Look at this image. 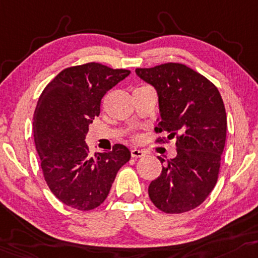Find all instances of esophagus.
<instances>
[{
    "label": "esophagus",
    "instance_id": "esophagus-1",
    "mask_svg": "<svg viewBox=\"0 0 258 258\" xmlns=\"http://www.w3.org/2000/svg\"><path fill=\"white\" fill-rule=\"evenodd\" d=\"M145 153L143 150H139V149H132L131 150V156L133 159H138V157H143Z\"/></svg>",
    "mask_w": 258,
    "mask_h": 258
}]
</instances>
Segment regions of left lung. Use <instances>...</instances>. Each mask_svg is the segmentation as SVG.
I'll list each match as a JSON object with an SVG mask.
<instances>
[{
  "instance_id": "1",
  "label": "left lung",
  "mask_w": 258,
  "mask_h": 258,
  "mask_svg": "<svg viewBox=\"0 0 258 258\" xmlns=\"http://www.w3.org/2000/svg\"><path fill=\"white\" fill-rule=\"evenodd\" d=\"M136 74L157 92L155 131L166 133V141L176 139V157L167 160L150 182L149 197L163 213L188 212L203 203L218 181L227 130L221 95L206 77L181 63L137 68Z\"/></svg>"
}]
</instances>
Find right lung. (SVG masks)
I'll list each match as a JSON object with an SVG mask.
<instances>
[{
  "instance_id": "obj_1",
  "label": "right lung",
  "mask_w": 258,
  "mask_h": 258,
  "mask_svg": "<svg viewBox=\"0 0 258 258\" xmlns=\"http://www.w3.org/2000/svg\"><path fill=\"white\" fill-rule=\"evenodd\" d=\"M130 73L90 62L63 70L40 95L33 115L36 149L49 188L68 207L85 212L101 206L131 159L125 145L91 156L85 144L101 99Z\"/></svg>"
}]
</instances>
